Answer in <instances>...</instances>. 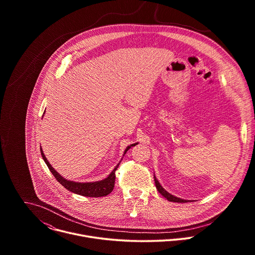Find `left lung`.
<instances>
[{
  "label": "left lung",
  "instance_id": "obj_1",
  "mask_svg": "<svg viewBox=\"0 0 255 255\" xmlns=\"http://www.w3.org/2000/svg\"><path fill=\"white\" fill-rule=\"evenodd\" d=\"M154 181H155V186H156L157 191H158L166 200H168L169 202H175V203H186V202H188L187 200H183V199H180V198H177V197H175V196L169 194L168 192H166V191L161 187V185L159 184V181L156 179L155 175H154Z\"/></svg>",
  "mask_w": 255,
  "mask_h": 255
}]
</instances>
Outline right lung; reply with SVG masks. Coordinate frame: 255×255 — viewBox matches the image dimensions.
Listing matches in <instances>:
<instances>
[{
    "mask_svg": "<svg viewBox=\"0 0 255 255\" xmlns=\"http://www.w3.org/2000/svg\"><path fill=\"white\" fill-rule=\"evenodd\" d=\"M44 115V114H43ZM137 143L131 144L129 146H127V148L124 151V155L125 153L128 151V149L131 148V146H135ZM40 150H41V155L43 160L45 161L46 165L48 166L49 170L52 172V174L54 175V177L57 179L58 183L63 186L66 190L70 191L71 193H75L77 195H81L84 197H92V198H99V197H105L107 195L110 194L113 189H114V185H115V171L119 166V162L115 168L111 171V173L109 174L106 178L99 180V181H93V183H77V181H72V180H68L64 177H62L49 163V161L47 160V158L45 157L43 150L40 146ZM123 155V156H124Z\"/></svg>",
    "mask_w": 255,
    "mask_h": 255,
    "instance_id": "add662e5",
    "label": "right lung"
}]
</instances>
